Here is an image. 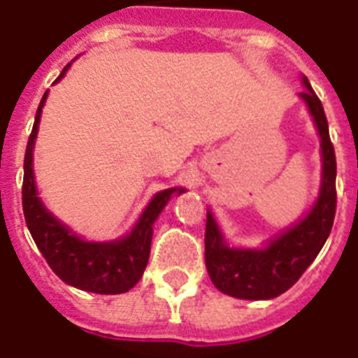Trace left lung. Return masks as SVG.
Listing matches in <instances>:
<instances>
[{"label": "left lung", "instance_id": "left-lung-1", "mask_svg": "<svg viewBox=\"0 0 358 358\" xmlns=\"http://www.w3.org/2000/svg\"><path fill=\"white\" fill-rule=\"evenodd\" d=\"M304 101L321 138V184L313 204L293 225L282 229L261 248H238L225 238L212 210L206 208L204 261L215 287L244 300H270L293 287L317 257L331 234L336 212V155L329 136L323 105L302 76Z\"/></svg>", "mask_w": 358, "mask_h": 358}]
</instances>
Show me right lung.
<instances>
[{"label": "right lung", "instance_id": "add662e5", "mask_svg": "<svg viewBox=\"0 0 358 358\" xmlns=\"http://www.w3.org/2000/svg\"><path fill=\"white\" fill-rule=\"evenodd\" d=\"M71 64L62 71L54 84H58L69 71ZM48 92H45L35 114V124L27 141L24 157V185H22V206L26 225L31 238L50 264L54 274L71 287L97 294L127 293L143 278L150 259V244L154 234V223L173 199V195L185 193V187H169L157 191L150 199L143 214L129 233L114 240H86L46 208L39 197L34 173V150L39 133L41 114L45 108Z\"/></svg>", "mask_w": 358, "mask_h": 358}]
</instances>
